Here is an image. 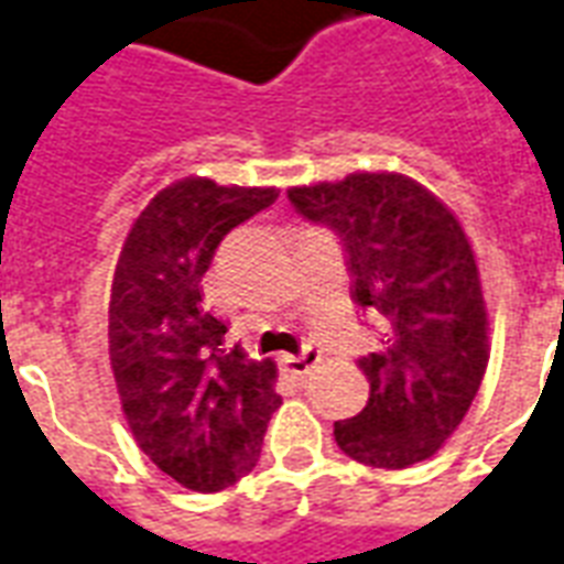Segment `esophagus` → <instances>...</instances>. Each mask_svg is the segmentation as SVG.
<instances>
[{
  "instance_id": "esophagus-1",
  "label": "esophagus",
  "mask_w": 564,
  "mask_h": 564,
  "mask_svg": "<svg viewBox=\"0 0 564 564\" xmlns=\"http://www.w3.org/2000/svg\"><path fill=\"white\" fill-rule=\"evenodd\" d=\"M316 365H319V349L316 346H304L302 356H281V370L290 379H304Z\"/></svg>"
}]
</instances>
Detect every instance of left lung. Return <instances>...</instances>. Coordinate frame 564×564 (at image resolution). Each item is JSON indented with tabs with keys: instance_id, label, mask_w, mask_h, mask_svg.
Listing matches in <instances>:
<instances>
[{
	"instance_id": "1",
	"label": "left lung",
	"mask_w": 564,
	"mask_h": 564,
	"mask_svg": "<svg viewBox=\"0 0 564 564\" xmlns=\"http://www.w3.org/2000/svg\"><path fill=\"white\" fill-rule=\"evenodd\" d=\"M286 197L340 239L352 299L382 328L377 352L358 358L367 406L335 421V442L377 469L427 460L469 412L490 358L481 278L460 220L400 173H352Z\"/></svg>"
}]
</instances>
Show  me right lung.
Masks as SVG:
<instances>
[{"label":"right lung","instance_id":"1","mask_svg":"<svg viewBox=\"0 0 564 564\" xmlns=\"http://www.w3.org/2000/svg\"><path fill=\"white\" fill-rule=\"evenodd\" d=\"M278 199L274 187L182 178L133 220L110 290V365L124 419L149 460L187 490L218 494L257 466L274 361L227 349L203 304V274L229 229Z\"/></svg>","mask_w":564,"mask_h":564}]
</instances>
